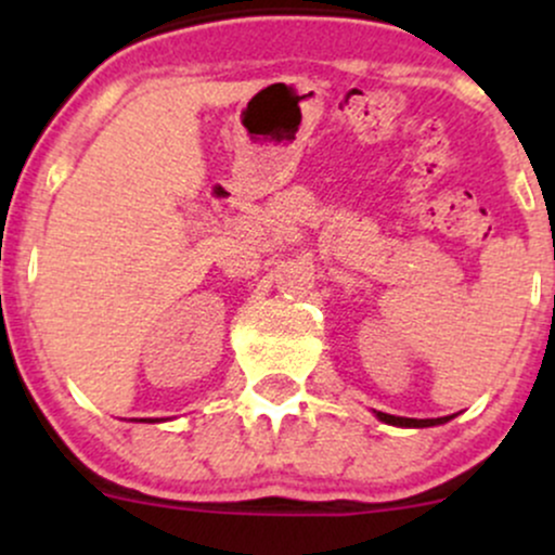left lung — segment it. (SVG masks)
Listing matches in <instances>:
<instances>
[{"label": "left lung", "instance_id": "obj_1", "mask_svg": "<svg viewBox=\"0 0 555 555\" xmlns=\"http://www.w3.org/2000/svg\"><path fill=\"white\" fill-rule=\"evenodd\" d=\"M378 417L388 425H401V428H428V425H441L449 423L451 417H436V420H412V417H393L386 415V412H378Z\"/></svg>", "mask_w": 555, "mask_h": 555}]
</instances>
